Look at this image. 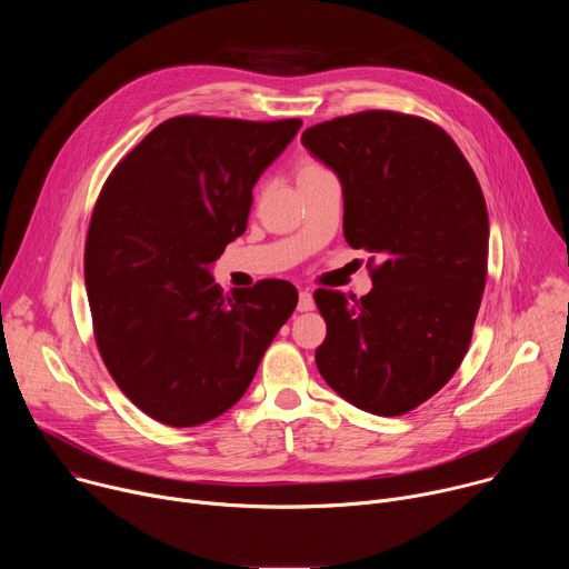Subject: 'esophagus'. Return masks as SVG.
Segmentation results:
<instances>
[{"label":"esophagus","mask_w":569,"mask_h":569,"mask_svg":"<svg viewBox=\"0 0 569 569\" xmlns=\"http://www.w3.org/2000/svg\"><path fill=\"white\" fill-rule=\"evenodd\" d=\"M315 308V299H312V292L310 290H301L299 292V303H297V310L306 312V310H312Z\"/></svg>","instance_id":"34e87169"}]
</instances>
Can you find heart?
<instances>
[{"mask_svg":"<svg viewBox=\"0 0 569 569\" xmlns=\"http://www.w3.org/2000/svg\"><path fill=\"white\" fill-rule=\"evenodd\" d=\"M321 171H327V169L317 164V161H306V164L299 169V180L308 178V176H315V173H321Z\"/></svg>","mask_w":569,"mask_h":569,"instance_id":"1","label":"heart"}]
</instances>
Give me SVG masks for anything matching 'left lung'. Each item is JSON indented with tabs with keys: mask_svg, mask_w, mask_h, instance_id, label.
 Here are the masks:
<instances>
[{
	"mask_svg": "<svg viewBox=\"0 0 569 569\" xmlns=\"http://www.w3.org/2000/svg\"><path fill=\"white\" fill-rule=\"evenodd\" d=\"M301 143L342 182L347 242L373 254L369 295L315 290L327 321L317 369L356 408L400 417L468 351L489 261L481 187L452 137L412 114L338 117L303 130Z\"/></svg>",
	"mask_w": 569,
	"mask_h": 569,
	"instance_id": "obj_1",
	"label": "left lung"
}]
</instances>
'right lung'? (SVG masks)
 I'll return each mask as SVG.
<instances>
[{"instance_id": "1", "label": "right lung", "mask_w": 569, "mask_h": 569, "mask_svg": "<svg viewBox=\"0 0 569 569\" xmlns=\"http://www.w3.org/2000/svg\"><path fill=\"white\" fill-rule=\"evenodd\" d=\"M299 128L173 117L101 189L86 240L94 338L119 389L159 423L227 412L297 306L281 279L222 295L209 266L246 231L254 184Z\"/></svg>"}]
</instances>
